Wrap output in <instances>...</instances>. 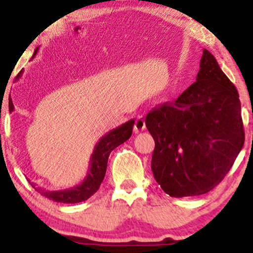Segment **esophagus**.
<instances>
[{
	"instance_id": "34e87169",
	"label": "esophagus",
	"mask_w": 253,
	"mask_h": 253,
	"mask_svg": "<svg viewBox=\"0 0 253 253\" xmlns=\"http://www.w3.org/2000/svg\"><path fill=\"white\" fill-rule=\"evenodd\" d=\"M146 128V125H145V119L143 115H139V117H136L135 119V124H134V130L136 133L141 132V130H144Z\"/></svg>"
}]
</instances>
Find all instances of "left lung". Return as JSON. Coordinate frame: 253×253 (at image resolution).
Returning a JSON list of instances; mask_svg holds the SVG:
<instances>
[{
  "label": "left lung",
  "instance_id": "8db88e82",
  "mask_svg": "<svg viewBox=\"0 0 253 253\" xmlns=\"http://www.w3.org/2000/svg\"><path fill=\"white\" fill-rule=\"evenodd\" d=\"M240 112L236 86L203 50L196 82L145 119L156 144L151 169L165 193L202 195L222 181L245 140Z\"/></svg>",
  "mask_w": 253,
  "mask_h": 253
}]
</instances>
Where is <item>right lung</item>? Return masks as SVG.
Returning <instances> with one entry per match:
<instances>
[{
	"instance_id": "add662e5",
	"label": "right lung",
	"mask_w": 253,
	"mask_h": 253,
	"mask_svg": "<svg viewBox=\"0 0 253 253\" xmlns=\"http://www.w3.org/2000/svg\"><path fill=\"white\" fill-rule=\"evenodd\" d=\"M39 47L36 48L34 51L33 57H36L38 53ZM22 72L21 70L19 75L16 76V81L21 78ZM14 110L13 101L9 100V112L11 113ZM133 126H134V120H129L127 123L121 125V126L117 127V128L109 130L106 135L98 140V143L95 145L92 155L90 157V164L86 176L81 184L76 185V187L70 188V189L65 190H46L42 189V187L37 185L34 182H30L32 187L36 189L38 193L42 194V196L47 197V199L52 200L54 202L60 203H78L83 202L88 200L90 196L94 195L95 193L100 188L101 183H102L104 175H106L107 170V163H108V158L110 152L118 147L119 145L124 144L125 141L128 140L132 135Z\"/></svg>"
}]
</instances>
